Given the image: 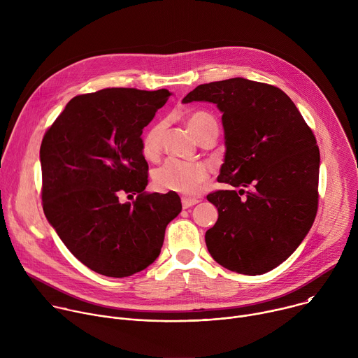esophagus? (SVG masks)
Listing matches in <instances>:
<instances>
[{"instance_id": "obj_1", "label": "esophagus", "mask_w": 358, "mask_h": 358, "mask_svg": "<svg viewBox=\"0 0 358 358\" xmlns=\"http://www.w3.org/2000/svg\"><path fill=\"white\" fill-rule=\"evenodd\" d=\"M199 201H201V199H198V198L182 196V198H181V202H182V208H184V210H187V208H189V207L195 206V203H198Z\"/></svg>"}]
</instances>
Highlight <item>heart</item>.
<instances>
[{
  "instance_id": "obj_1",
  "label": "heart",
  "mask_w": 358,
  "mask_h": 358,
  "mask_svg": "<svg viewBox=\"0 0 358 358\" xmlns=\"http://www.w3.org/2000/svg\"><path fill=\"white\" fill-rule=\"evenodd\" d=\"M187 126L194 137L201 141L210 136L218 134V123L215 117L207 112L196 110L188 115ZM166 130V123L152 124L141 137V152L147 159L159 156L162 148V137ZM210 180L206 166L198 163H184L169 159L152 171V182L160 191H174L187 195L198 194Z\"/></svg>"
}]
</instances>
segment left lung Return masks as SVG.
Instances as JSON below:
<instances>
[{"label":"left lung","mask_w":358,"mask_h":358,"mask_svg":"<svg viewBox=\"0 0 358 358\" xmlns=\"http://www.w3.org/2000/svg\"><path fill=\"white\" fill-rule=\"evenodd\" d=\"M189 101H211L224 113L227 151L218 181L249 188L245 198L243 189L207 195L220 214L206 234L208 252L232 272L266 273L290 257L316 218V137L290 97L268 83H203L182 99Z\"/></svg>","instance_id":"obj_1"}]
</instances>
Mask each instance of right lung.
<instances>
[{
    "mask_svg": "<svg viewBox=\"0 0 358 358\" xmlns=\"http://www.w3.org/2000/svg\"><path fill=\"white\" fill-rule=\"evenodd\" d=\"M170 94L108 87L75 96L42 138L45 217L73 257L100 275L126 278L151 265L181 213L176 192L145 191L141 152L143 129ZM123 194L136 199L122 203Z\"/></svg>",
    "mask_w": 358,
    "mask_h": 358,
    "instance_id": "obj_1",
    "label": "right lung"
}]
</instances>
